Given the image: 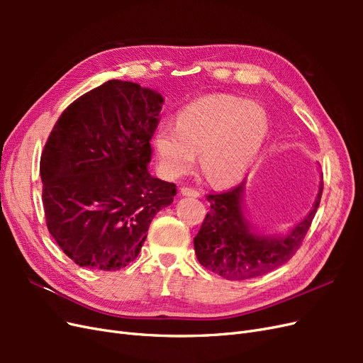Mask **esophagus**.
<instances>
[{"label":"esophagus","mask_w":363,"mask_h":363,"mask_svg":"<svg viewBox=\"0 0 363 363\" xmlns=\"http://www.w3.org/2000/svg\"><path fill=\"white\" fill-rule=\"evenodd\" d=\"M183 195H188V196H194V199H196V196H200V192L194 189V188H189V186H183V188L180 189Z\"/></svg>","instance_id":"obj_1"}]
</instances>
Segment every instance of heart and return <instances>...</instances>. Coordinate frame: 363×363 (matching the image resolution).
Masks as SVG:
<instances>
[{
    "label": "heart",
    "instance_id": "heart-1",
    "mask_svg": "<svg viewBox=\"0 0 363 363\" xmlns=\"http://www.w3.org/2000/svg\"><path fill=\"white\" fill-rule=\"evenodd\" d=\"M268 119L256 104L233 95H211L184 106L175 125L162 124L155 147L162 171L171 179L192 171L196 152L213 184L239 182L255 163L267 138Z\"/></svg>",
    "mask_w": 363,
    "mask_h": 363
}]
</instances>
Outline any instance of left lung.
<instances>
[{
  "instance_id": "obj_1",
  "label": "left lung",
  "mask_w": 363,
  "mask_h": 363,
  "mask_svg": "<svg viewBox=\"0 0 363 363\" xmlns=\"http://www.w3.org/2000/svg\"><path fill=\"white\" fill-rule=\"evenodd\" d=\"M242 186L206 195L211 203L200 232L194 238L195 255L201 265L227 280H248L274 271L300 250L307 230L315 218L323 195L320 194L311 213L283 239L250 232L240 206Z\"/></svg>"
}]
</instances>
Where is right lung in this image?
I'll list each match as a JSON object with an SVG mask.
<instances>
[{
	"label": "right lung",
	"mask_w": 363,
	"mask_h": 363,
	"mask_svg": "<svg viewBox=\"0 0 363 363\" xmlns=\"http://www.w3.org/2000/svg\"><path fill=\"white\" fill-rule=\"evenodd\" d=\"M162 103L138 83L108 80L77 98L52 127L40 156L42 203L48 232L77 265L127 267L177 194L147 169Z\"/></svg>",
	"instance_id": "1"
}]
</instances>
